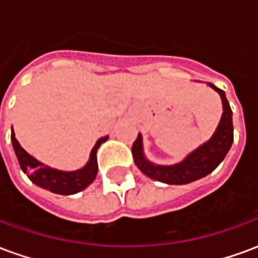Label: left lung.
<instances>
[{"instance_id":"left-lung-1","label":"left lung","mask_w":258,"mask_h":258,"mask_svg":"<svg viewBox=\"0 0 258 258\" xmlns=\"http://www.w3.org/2000/svg\"><path fill=\"white\" fill-rule=\"evenodd\" d=\"M210 87L221 96L222 107H224L222 117L211 140L192 152L184 162L174 166H155L149 163L142 155V140L138 134L137 140L133 144L131 152L137 167L149 178L171 185L188 184L211 173L225 157L233 141L232 110L228 103L225 92L217 88L214 84H210Z\"/></svg>"}]
</instances>
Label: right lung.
<instances>
[{
    "mask_svg": "<svg viewBox=\"0 0 258 258\" xmlns=\"http://www.w3.org/2000/svg\"><path fill=\"white\" fill-rule=\"evenodd\" d=\"M12 145H14L15 153L19 160L20 168L27 173V177L34 184L41 186L44 189H48L58 195H73L80 190L87 188L88 185L95 179L98 173V162H96V151L102 142L107 140V137H103L94 146L91 151L90 162L85 164L84 167L77 171H58L55 168L44 166L42 163L37 162L36 159L30 156L27 152L19 145L18 140L15 138V133L11 134Z\"/></svg>",
    "mask_w": 258,
    "mask_h": 258,
    "instance_id": "add662e5",
    "label": "right lung"
}]
</instances>
